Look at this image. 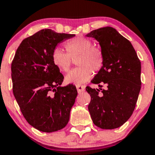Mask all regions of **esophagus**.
Listing matches in <instances>:
<instances>
[{"mask_svg":"<svg viewBox=\"0 0 155 155\" xmlns=\"http://www.w3.org/2000/svg\"><path fill=\"white\" fill-rule=\"evenodd\" d=\"M85 87L84 86V85H76V88H77V91L78 92H82V91H84V90H85Z\"/></svg>","mask_w":155,"mask_h":155,"instance_id":"1","label":"esophagus"}]
</instances>
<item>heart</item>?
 I'll use <instances>...</instances> for the list:
<instances>
[{
  "label": "heart",
  "mask_w": 155,
  "mask_h": 155,
  "mask_svg": "<svg viewBox=\"0 0 155 155\" xmlns=\"http://www.w3.org/2000/svg\"><path fill=\"white\" fill-rule=\"evenodd\" d=\"M67 52L61 48H55L51 58L54 65L61 72L68 71L76 60L79 67L69 72L65 77L67 83L82 84L89 80L93 72L97 73L104 64V54L100 47L93 45L89 38L82 36L67 41L64 45Z\"/></svg>",
  "instance_id": "b5f03b06"
}]
</instances>
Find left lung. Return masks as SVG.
<instances>
[{
    "label": "left lung",
    "mask_w": 155,
    "mask_h": 155,
    "mask_svg": "<svg viewBox=\"0 0 155 155\" xmlns=\"http://www.w3.org/2000/svg\"><path fill=\"white\" fill-rule=\"evenodd\" d=\"M87 36L98 41L105 58L102 70L91 80L99 88L86 87L91 96L88 110L99 128H118L136 107L142 85L141 62L131 42L112 27L93 30Z\"/></svg>",
    "instance_id": "obj_1"
}]
</instances>
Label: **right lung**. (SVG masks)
I'll use <instances>...</instances> for the list:
<instances>
[{
    "label": "right lung",
    "instance_id": "right-lung-1",
    "mask_svg": "<svg viewBox=\"0 0 155 155\" xmlns=\"http://www.w3.org/2000/svg\"><path fill=\"white\" fill-rule=\"evenodd\" d=\"M73 36L40 30L21 42L12 61L14 97L27 122L39 131H58L70 120L77 90L72 84L61 86L64 77L51 55L58 43Z\"/></svg>",
    "mask_w": 155,
    "mask_h": 155
}]
</instances>
